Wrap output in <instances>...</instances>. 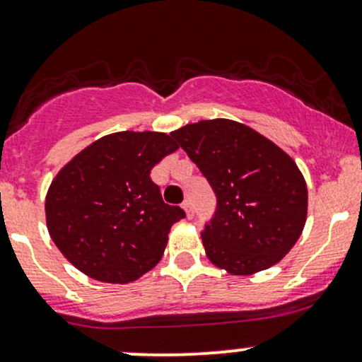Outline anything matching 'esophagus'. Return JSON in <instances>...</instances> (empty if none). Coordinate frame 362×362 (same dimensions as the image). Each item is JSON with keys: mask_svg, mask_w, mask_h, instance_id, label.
<instances>
[{"mask_svg": "<svg viewBox=\"0 0 362 362\" xmlns=\"http://www.w3.org/2000/svg\"><path fill=\"white\" fill-rule=\"evenodd\" d=\"M182 208H184V210H185V215H187V218H192V215H194V210H192L191 202H184V204H182Z\"/></svg>", "mask_w": 362, "mask_h": 362, "instance_id": "34e87169", "label": "esophagus"}]
</instances>
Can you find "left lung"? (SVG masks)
<instances>
[{"mask_svg": "<svg viewBox=\"0 0 362 362\" xmlns=\"http://www.w3.org/2000/svg\"><path fill=\"white\" fill-rule=\"evenodd\" d=\"M217 196L202 240L211 264L254 275L282 261L301 236L306 182L279 145L229 119L199 120L173 131Z\"/></svg>", "mask_w": 362, "mask_h": 362, "instance_id": "8db88e82", "label": "left lung"}]
</instances>
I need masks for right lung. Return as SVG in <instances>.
Wrapping results in <instances>:
<instances>
[{
  "label": "right lung",
  "mask_w": 362,
  "mask_h": 362,
  "mask_svg": "<svg viewBox=\"0 0 362 362\" xmlns=\"http://www.w3.org/2000/svg\"><path fill=\"white\" fill-rule=\"evenodd\" d=\"M177 148L171 134L120 131L61 168L45 198L47 228L76 269L129 284L158 264L185 211L163 202L151 170Z\"/></svg>",
  "instance_id": "add662e5"
}]
</instances>
